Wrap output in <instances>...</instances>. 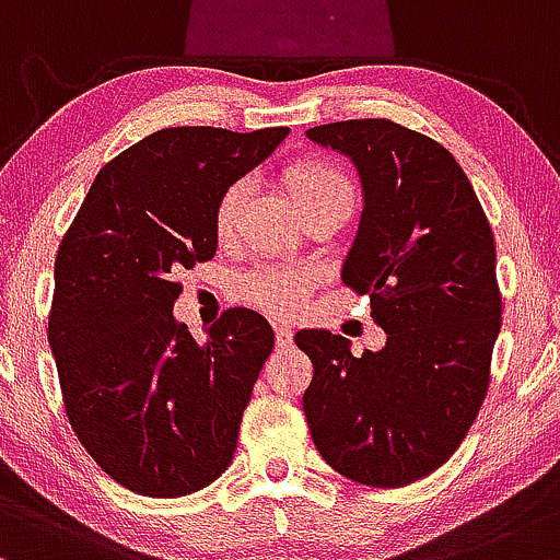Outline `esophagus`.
I'll return each mask as SVG.
<instances>
[{
    "label": "esophagus",
    "instance_id": "esophagus-1",
    "mask_svg": "<svg viewBox=\"0 0 560 560\" xmlns=\"http://www.w3.org/2000/svg\"><path fill=\"white\" fill-rule=\"evenodd\" d=\"M275 341H278L280 349H288L293 343V330L288 325H275Z\"/></svg>",
    "mask_w": 560,
    "mask_h": 560
}]
</instances>
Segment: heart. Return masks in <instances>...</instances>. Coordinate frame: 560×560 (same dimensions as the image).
Instances as JSON below:
<instances>
[{"mask_svg":"<svg viewBox=\"0 0 560 560\" xmlns=\"http://www.w3.org/2000/svg\"><path fill=\"white\" fill-rule=\"evenodd\" d=\"M285 182L304 217L314 211H338L349 217L354 211V179L341 163L328 159V155H304V159L293 161L285 168ZM246 192V179L230 182L219 192L211 217L217 241L228 243L235 235ZM314 282H317V272L312 267H261L241 280V293L264 312L278 314V317H293L304 306Z\"/></svg>","mask_w":560,"mask_h":560,"instance_id":"heart-1","label":"heart"}]
</instances>
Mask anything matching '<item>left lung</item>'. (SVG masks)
<instances>
[{
	"instance_id": "obj_1",
	"label": "left lung",
	"mask_w": 560,
	"mask_h": 560,
	"mask_svg": "<svg viewBox=\"0 0 560 560\" xmlns=\"http://www.w3.org/2000/svg\"><path fill=\"white\" fill-rule=\"evenodd\" d=\"M351 155L364 211L343 285L370 296L386 347L354 357L343 336L299 330L312 360L304 416L332 470L394 489L460 447L492 381L502 325L494 235L455 155L392 118L306 131Z\"/></svg>"
}]
</instances>
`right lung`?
Listing matches in <instances>:
<instances>
[{
  "mask_svg": "<svg viewBox=\"0 0 560 560\" xmlns=\"http://www.w3.org/2000/svg\"><path fill=\"white\" fill-rule=\"evenodd\" d=\"M285 135L153 131L100 168L62 235L47 328L62 405L81 447L131 492L182 498L232 463L272 325L228 310L196 341L172 310L182 269L217 254L219 192Z\"/></svg>",
  "mask_w": 560,
  "mask_h": 560,
  "instance_id": "obj_1",
  "label": "right lung"
}]
</instances>
